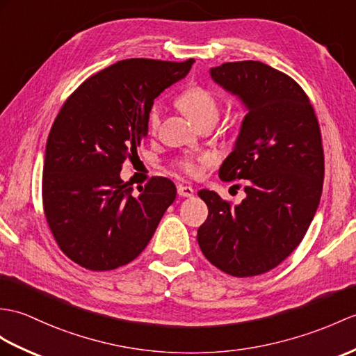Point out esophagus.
Instances as JSON below:
<instances>
[{
	"mask_svg": "<svg viewBox=\"0 0 356 356\" xmlns=\"http://www.w3.org/2000/svg\"><path fill=\"white\" fill-rule=\"evenodd\" d=\"M177 194L180 197H193L194 195V189L189 185H179L177 186Z\"/></svg>",
	"mask_w": 356,
	"mask_h": 356,
	"instance_id": "esophagus-1",
	"label": "esophagus"
}]
</instances>
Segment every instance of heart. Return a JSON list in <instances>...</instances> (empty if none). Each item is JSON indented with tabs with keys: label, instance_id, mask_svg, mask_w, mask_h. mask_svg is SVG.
I'll list each match as a JSON object with an SVG mask.
<instances>
[{
	"label": "heart",
	"instance_id": "b5f03b06",
	"mask_svg": "<svg viewBox=\"0 0 356 356\" xmlns=\"http://www.w3.org/2000/svg\"><path fill=\"white\" fill-rule=\"evenodd\" d=\"M177 103L181 107V111L188 115L189 120H191L194 124H198L206 120L217 121L218 118V103L216 100V97H213L209 90H206L203 88L195 86V88H189L184 90V92L180 94ZM159 118H161V107L154 106L150 113V124L153 129L158 127ZM179 167L191 176L197 175L198 171L197 162L189 158L181 159L179 162Z\"/></svg>",
	"mask_w": 356,
	"mask_h": 356
}]
</instances>
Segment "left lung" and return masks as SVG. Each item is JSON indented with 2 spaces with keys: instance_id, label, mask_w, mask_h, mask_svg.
<instances>
[{
  "instance_id": "1",
  "label": "left lung",
  "mask_w": 356,
  "mask_h": 356,
  "mask_svg": "<svg viewBox=\"0 0 356 356\" xmlns=\"http://www.w3.org/2000/svg\"><path fill=\"white\" fill-rule=\"evenodd\" d=\"M209 74L247 112L218 176L249 181L235 206L216 191L198 193L209 216L197 241L227 275H262L290 256L316 216L325 176L318 121L303 89L266 63L229 62Z\"/></svg>"
}]
</instances>
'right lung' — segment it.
<instances>
[{
	"mask_svg": "<svg viewBox=\"0 0 356 356\" xmlns=\"http://www.w3.org/2000/svg\"><path fill=\"white\" fill-rule=\"evenodd\" d=\"M194 59H126L79 86L49 130L42 176L44 211L62 252L94 271L126 266L143 252L176 198L170 179L140 194L120 177L148 134L156 97L185 79Z\"/></svg>",
	"mask_w": 356,
	"mask_h": 356,
	"instance_id": "right-lung-1",
	"label": "right lung"
}]
</instances>
